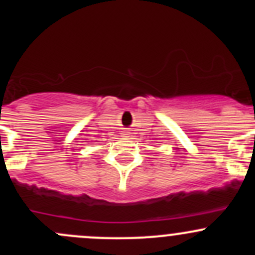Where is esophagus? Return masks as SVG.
<instances>
[{"instance_id": "1", "label": "esophagus", "mask_w": 255, "mask_h": 255, "mask_svg": "<svg viewBox=\"0 0 255 255\" xmlns=\"http://www.w3.org/2000/svg\"><path fill=\"white\" fill-rule=\"evenodd\" d=\"M128 132H123V135H127Z\"/></svg>"}]
</instances>
